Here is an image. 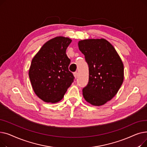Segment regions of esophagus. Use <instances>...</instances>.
<instances>
[{"mask_svg":"<svg viewBox=\"0 0 147 147\" xmlns=\"http://www.w3.org/2000/svg\"><path fill=\"white\" fill-rule=\"evenodd\" d=\"M73 74H74V78L76 79L77 78H78V72H74V73H73Z\"/></svg>","mask_w":147,"mask_h":147,"instance_id":"esophagus-1","label":"esophagus"}]
</instances>
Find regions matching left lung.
I'll return each instance as SVG.
<instances>
[{
  "instance_id": "8db88e82",
  "label": "left lung",
  "mask_w": 147,
  "mask_h": 147,
  "mask_svg": "<svg viewBox=\"0 0 147 147\" xmlns=\"http://www.w3.org/2000/svg\"><path fill=\"white\" fill-rule=\"evenodd\" d=\"M89 66V82L83 95L90 104H105L117 94L124 79V67L113 45L104 38L78 43Z\"/></svg>"
}]
</instances>
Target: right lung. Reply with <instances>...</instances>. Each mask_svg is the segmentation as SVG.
Returning a JSON list of instances; mask_svg holds the SVG:
<instances>
[{
    "instance_id": "right-lung-1",
    "label": "right lung",
    "mask_w": 147,
    "mask_h": 147,
    "mask_svg": "<svg viewBox=\"0 0 147 147\" xmlns=\"http://www.w3.org/2000/svg\"><path fill=\"white\" fill-rule=\"evenodd\" d=\"M71 42L68 37L53 38L42 46L32 61L28 75L32 88L46 102L61 101L74 81L68 69L70 59L66 54Z\"/></svg>"
}]
</instances>
